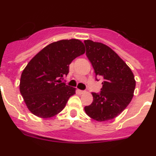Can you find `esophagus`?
<instances>
[{"instance_id":"1","label":"esophagus","mask_w":156,"mask_h":156,"mask_svg":"<svg viewBox=\"0 0 156 156\" xmlns=\"http://www.w3.org/2000/svg\"><path fill=\"white\" fill-rule=\"evenodd\" d=\"M78 92H79V94H83L85 93L84 90H78Z\"/></svg>"}]
</instances>
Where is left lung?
Masks as SVG:
<instances>
[{"label": "left lung", "instance_id": "8db88e82", "mask_svg": "<svg viewBox=\"0 0 156 156\" xmlns=\"http://www.w3.org/2000/svg\"><path fill=\"white\" fill-rule=\"evenodd\" d=\"M86 55L96 76L104 80L100 94L92 93L93 102L85 106V112L98 122L111 120L131 101L136 81L133 72L112 48L102 43L84 41Z\"/></svg>", "mask_w": 156, "mask_h": 156}]
</instances>
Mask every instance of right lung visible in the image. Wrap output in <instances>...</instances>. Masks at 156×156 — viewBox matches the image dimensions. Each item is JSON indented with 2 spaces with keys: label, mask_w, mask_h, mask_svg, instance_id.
<instances>
[{
  "label": "right lung",
  "mask_w": 156,
  "mask_h": 156,
  "mask_svg": "<svg viewBox=\"0 0 156 156\" xmlns=\"http://www.w3.org/2000/svg\"><path fill=\"white\" fill-rule=\"evenodd\" d=\"M84 53L80 40H62L48 44L30 60L22 73L19 90L32 113L48 119L65 108L76 88L62 80L73 60Z\"/></svg>",
  "instance_id": "obj_1"
}]
</instances>
